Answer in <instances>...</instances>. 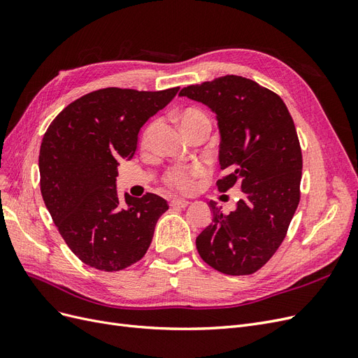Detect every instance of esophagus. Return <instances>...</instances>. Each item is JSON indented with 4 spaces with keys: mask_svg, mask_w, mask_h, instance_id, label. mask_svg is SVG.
<instances>
[{
    "mask_svg": "<svg viewBox=\"0 0 358 358\" xmlns=\"http://www.w3.org/2000/svg\"><path fill=\"white\" fill-rule=\"evenodd\" d=\"M188 204H189V201L185 199H173L170 201V206L173 209H185Z\"/></svg>",
    "mask_w": 358,
    "mask_h": 358,
    "instance_id": "obj_1",
    "label": "esophagus"
}]
</instances>
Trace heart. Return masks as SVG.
Segmentation results:
<instances>
[{"mask_svg":"<svg viewBox=\"0 0 358 358\" xmlns=\"http://www.w3.org/2000/svg\"><path fill=\"white\" fill-rule=\"evenodd\" d=\"M179 124L183 128V131H188L192 127H196L197 124L201 122H209L208 116L204 115V112H201L200 109H196V107H188V109L182 110L178 116ZM150 131L152 128H149L146 134H145V142H148V138L150 136ZM203 173V167L199 164L194 166H188V167H171L164 176V180L169 187L176 188L180 191H188L192 188L194 183V178L200 176Z\"/></svg>","mask_w":358,"mask_h":358,"instance_id":"heart-1","label":"heart"}]
</instances>
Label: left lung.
Instances as JSON below:
<instances>
[{
	"mask_svg": "<svg viewBox=\"0 0 358 358\" xmlns=\"http://www.w3.org/2000/svg\"><path fill=\"white\" fill-rule=\"evenodd\" d=\"M179 95L216 113L227 171L216 185L225 192L237 183L243 192L230 213L209 203L213 220L199 234L197 251L221 273L251 275L282 243L300 201L303 159L294 121L278 94L242 76L191 85Z\"/></svg>",
	"mask_w": 358,
	"mask_h": 358,
	"instance_id": "left-lung-1",
	"label": "left lung"
}]
</instances>
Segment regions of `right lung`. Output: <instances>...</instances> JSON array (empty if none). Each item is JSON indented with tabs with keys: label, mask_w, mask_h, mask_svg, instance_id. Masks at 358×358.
<instances>
[{
	"label": "right lung",
	"mask_w": 358,
	"mask_h": 358,
	"mask_svg": "<svg viewBox=\"0 0 358 358\" xmlns=\"http://www.w3.org/2000/svg\"><path fill=\"white\" fill-rule=\"evenodd\" d=\"M179 88H104L70 103L43 137L40 189L62 239L85 264L117 272L142 259L167 201L116 191L117 166L131 159L140 128L175 99Z\"/></svg>",
	"instance_id": "1"
}]
</instances>
